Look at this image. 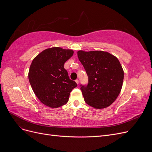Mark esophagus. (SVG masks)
<instances>
[{
    "instance_id": "obj_1",
    "label": "esophagus",
    "mask_w": 152,
    "mask_h": 152,
    "mask_svg": "<svg viewBox=\"0 0 152 152\" xmlns=\"http://www.w3.org/2000/svg\"><path fill=\"white\" fill-rule=\"evenodd\" d=\"M75 82L77 83V84H79V80H78V79H76L75 80Z\"/></svg>"
}]
</instances>
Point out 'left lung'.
<instances>
[{
	"instance_id": "left-lung-1",
	"label": "left lung",
	"mask_w": 152,
	"mask_h": 152,
	"mask_svg": "<svg viewBox=\"0 0 152 152\" xmlns=\"http://www.w3.org/2000/svg\"><path fill=\"white\" fill-rule=\"evenodd\" d=\"M78 58L88 76L87 86H81L85 102L96 109L111 105L120 94L124 73L120 61L102 50L77 51Z\"/></svg>"
}]
</instances>
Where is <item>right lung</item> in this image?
Here are the masks:
<instances>
[{
  "instance_id": "add662e5",
  "label": "right lung",
  "mask_w": 152,
  "mask_h": 152,
  "mask_svg": "<svg viewBox=\"0 0 152 152\" xmlns=\"http://www.w3.org/2000/svg\"><path fill=\"white\" fill-rule=\"evenodd\" d=\"M72 49L59 47L44 50L34 58L30 66L28 79L40 102L51 108L65 104L70 92L77 86L70 79L64 64L73 54Z\"/></svg>"
}]
</instances>
